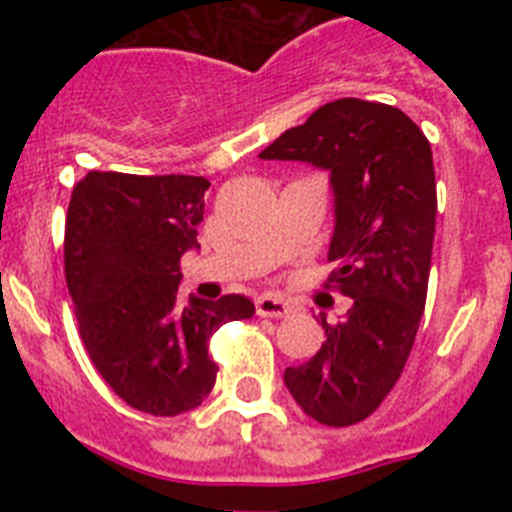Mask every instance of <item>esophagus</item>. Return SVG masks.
<instances>
[{
	"label": "esophagus",
	"instance_id": "obj_1",
	"mask_svg": "<svg viewBox=\"0 0 512 512\" xmlns=\"http://www.w3.org/2000/svg\"><path fill=\"white\" fill-rule=\"evenodd\" d=\"M292 310H295V305L277 295H264L256 300V312H259L261 318H287Z\"/></svg>",
	"mask_w": 512,
	"mask_h": 512
}]
</instances>
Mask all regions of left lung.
Segmentation results:
<instances>
[{
    "instance_id": "1",
    "label": "left lung",
    "mask_w": 512,
    "mask_h": 512,
    "mask_svg": "<svg viewBox=\"0 0 512 512\" xmlns=\"http://www.w3.org/2000/svg\"><path fill=\"white\" fill-rule=\"evenodd\" d=\"M330 171L336 230L328 282L354 305L284 384L323 425L361 423L382 405L413 351L428 295L436 233L431 143L392 104L346 97L323 104L259 153ZM328 284V287H330Z\"/></svg>"
}]
</instances>
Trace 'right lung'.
<instances>
[{
	"instance_id": "1",
	"label": "right lung",
	"mask_w": 512,
	"mask_h": 512,
	"mask_svg": "<svg viewBox=\"0 0 512 512\" xmlns=\"http://www.w3.org/2000/svg\"><path fill=\"white\" fill-rule=\"evenodd\" d=\"M207 187L205 176L89 171L66 215V284L89 359L117 397L158 418L202 405L217 379L210 336L256 312L243 295L179 300Z\"/></svg>"
}]
</instances>
